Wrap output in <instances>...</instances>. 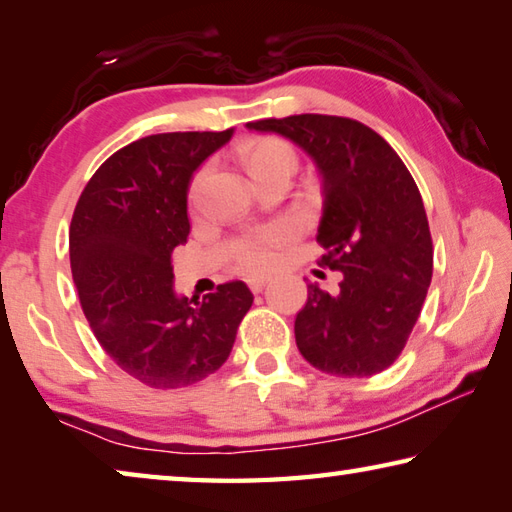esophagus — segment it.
<instances>
[{
  "label": "esophagus",
  "mask_w": 512,
  "mask_h": 512,
  "mask_svg": "<svg viewBox=\"0 0 512 512\" xmlns=\"http://www.w3.org/2000/svg\"><path fill=\"white\" fill-rule=\"evenodd\" d=\"M266 282H268L266 277H250L248 287H250V291H253V293H259V291L266 287Z\"/></svg>",
  "instance_id": "obj_1"
}]
</instances>
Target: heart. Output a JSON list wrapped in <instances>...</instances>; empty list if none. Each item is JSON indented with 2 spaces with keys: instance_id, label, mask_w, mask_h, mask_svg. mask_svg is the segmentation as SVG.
<instances>
[{
  "instance_id": "b5f03b06",
  "label": "heart",
  "mask_w": 512,
  "mask_h": 512,
  "mask_svg": "<svg viewBox=\"0 0 512 512\" xmlns=\"http://www.w3.org/2000/svg\"><path fill=\"white\" fill-rule=\"evenodd\" d=\"M244 164L253 178L280 167L293 171L296 169V153H293L291 146L284 140H277V137H262V140H253L244 146ZM207 173H210V167H203L196 173L192 189H189V201L192 203H198V198H201ZM293 235H296V228H293L291 223H277L271 225V228L257 232L255 237L246 239L244 244L237 248L239 266L244 268L246 273L266 271V268L273 266L275 262V250L289 244Z\"/></svg>"
}]
</instances>
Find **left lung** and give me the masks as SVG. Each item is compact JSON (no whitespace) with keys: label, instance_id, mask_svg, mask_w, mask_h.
<instances>
[{"label":"left lung","instance_id":"left-lung-1","mask_svg":"<svg viewBox=\"0 0 512 512\" xmlns=\"http://www.w3.org/2000/svg\"><path fill=\"white\" fill-rule=\"evenodd\" d=\"M280 135L314 162L323 192L318 244L343 273L339 293L309 284L296 345L316 370L370 377L400 357L433 271L418 185L384 137L354 119L293 115L246 124Z\"/></svg>","mask_w":512,"mask_h":512}]
</instances>
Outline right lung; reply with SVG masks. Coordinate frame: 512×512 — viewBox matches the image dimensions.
<instances>
[{
    "mask_svg": "<svg viewBox=\"0 0 512 512\" xmlns=\"http://www.w3.org/2000/svg\"><path fill=\"white\" fill-rule=\"evenodd\" d=\"M232 133L142 137L112 153L76 203L69 262L83 314L108 357L151 388L192 386L219 370L253 305L244 282L219 284L203 300L173 287L189 185Z\"/></svg>",
    "mask_w": 512,
    "mask_h": 512,
    "instance_id": "add662e5",
    "label": "right lung"
}]
</instances>
